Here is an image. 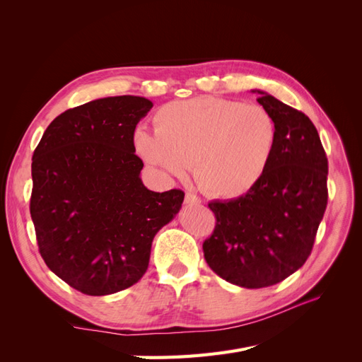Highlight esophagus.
Returning a JSON list of instances; mask_svg holds the SVG:
<instances>
[{
  "label": "esophagus",
  "instance_id": "obj_1",
  "mask_svg": "<svg viewBox=\"0 0 362 362\" xmlns=\"http://www.w3.org/2000/svg\"><path fill=\"white\" fill-rule=\"evenodd\" d=\"M184 202H185V204H189V205H198V204H201V199H199L198 196H196V194H193V193L187 192V193H185Z\"/></svg>",
  "mask_w": 362,
  "mask_h": 362
}]
</instances>
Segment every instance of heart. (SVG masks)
Returning <instances> with one entry per match:
<instances>
[{"label":"heart","mask_w":362,"mask_h":362,"mask_svg":"<svg viewBox=\"0 0 362 362\" xmlns=\"http://www.w3.org/2000/svg\"><path fill=\"white\" fill-rule=\"evenodd\" d=\"M154 134L139 128L134 149L164 175L193 166L199 187L214 198H240L264 178L276 146V124L261 105L198 96L161 105Z\"/></svg>","instance_id":"b5f03b06"}]
</instances>
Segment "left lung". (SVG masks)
<instances>
[{
  "mask_svg": "<svg viewBox=\"0 0 362 362\" xmlns=\"http://www.w3.org/2000/svg\"><path fill=\"white\" fill-rule=\"evenodd\" d=\"M254 92L275 119V152L255 189L208 204L216 226L202 245L216 275L245 288L275 286L305 264L327 205V158L314 124L275 96Z\"/></svg>",
  "mask_w": 362,
  "mask_h": 362,
  "instance_id": "1",
  "label": "left lung"
}]
</instances>
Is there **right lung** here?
Here are the masks:
<instances>
[{
	"mask_svg": "<svg viewBox=\"0 0 362 362\" xmlns=\"http://www.w3.org/2000/svg\"><path fill=\"white\" fill-rule=\"evenodd\" d=\"M151 108L131 95L69 108L33 154L30 213L39 252L84 294L117 293L144 276L152 240L184 201L182 190L157 193L140 180L134 129Z\"/></svg>",
	"mask_w": 362,
	"mask_h": 362,
	"instance_id": "add662e5",
	"label": "right lung"
}]
</instances>
